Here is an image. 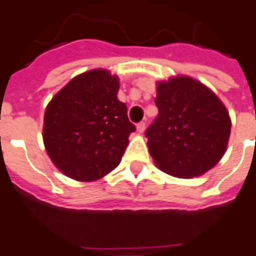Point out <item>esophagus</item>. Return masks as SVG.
<instances>
[{"label":"esophagus","mask_w":256,"mask_h":256,"mask_svg":"<svg viewBox=\"0 0 256 256\" xmlns=\"http://www.w3.org/2000/svg\"><path fill=\"white\" fill-rule=\"evenodd\" d=\"M136 130H138V134H142V132H144L145 130V122H138V126H136Z\"/></svg>","instance_id":"esophagus-1"}]
</instances>
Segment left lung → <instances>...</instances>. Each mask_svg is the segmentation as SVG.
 <instances>
[{
	"label": "left lung",
	"mask_w": 256,
	"mask_h": 256,
	"mask_svg": "<svg viewBox=\"0 0 256 256\" xmlns=\"http://www.w3.org/2000/svg\"><path fill=\"white\" fill-rule=\"evenodd\" d=\"M158 116L149 126V153L161 170L178 178L205 174L224 157L232 132L224 104L186 75L156 83Z\"/></svg>",
	"instance_id": "1"
}]
</instances>
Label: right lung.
I'll list each match as a JSON object with an SVG mask.
<instances>
[{"label":"right lung","instance_id":"obj_1","mask_svg":"<svg viewBox=\"0 0 256 256\" xmlns=\"http://www.w3.org/2000/svg\"><path fill=\"white\" fill-rule=\"evenodd\" d=\"M118 75L95 68L72 78L44 111V144L52 164L76 181H96L118 166L136 130L118 99Z\"/></svg>","mask_w":256,"mask_h":256}]
</instances>
